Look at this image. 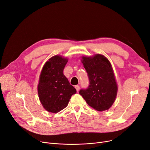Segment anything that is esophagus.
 I'll list each match as a JSON object with an SVG mask.
<instances>
[{
  "instance_id": "esophagus-1",
  "label": "esophagus",
  "mask_w": 150,
  "mask_h": 150,
  "mask_svg": "<svg viewBox=\"0 0 150 150\" xmlns=\"http://www.w3.org/2000/svg\"><path fill=\"white\" fill-rule=\"evenodd\" d=\"M75 88H76V91H77V92H78L79 91V89H80V87L77 85V86H75Z\"/></svg>"
}]
</instances>
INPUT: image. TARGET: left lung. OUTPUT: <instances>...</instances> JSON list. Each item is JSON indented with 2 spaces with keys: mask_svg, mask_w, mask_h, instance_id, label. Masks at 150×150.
Returning a JSON list of instances; mask_svg holds the SVG:
<instances>
[{
  "mask_svg": "<svg viewBox=\"0 0 150 150\" xmlns=\"http://www.w3.org/2000/svg\"><path fill=\"white\" fill-rule=\"evenodd\" d=\"M90 83L86 90H81L86 103L95 110H109L116 100L118 86L112 65L106 57L101 54L81 57Z\"/></svg>",
  "mask_w": 150,
  "mask_h": 150,
  "instance_id": "obj_1",
  "label": "left lung"
}]
</instances>
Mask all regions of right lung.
Listing matches in <instances>:
<instances>
[{
    "mask_svg": "<svg viewBox=\"0 0 150 150\" xmlns=\"http://www.w3.org/2000/svg\"><path fill=\"white\" fill-rule=\"evenodd\" d=\"M68 61L67 57L55 55L48 59L41 70L38 92L42 105L48 112L57 113L65 108L71 96L76 93L63 74Z\"/></svg>",
    "mask_w": 150,
    "mask_h": 150,
    "instance_id": "1",
    "label": "right lung"
}]
</instances>
